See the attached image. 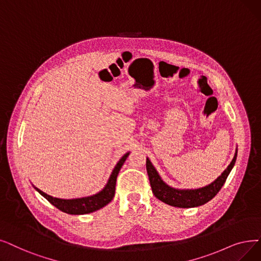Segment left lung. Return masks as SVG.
Listing matches in <instances>:
<instances>
[{
    "instance_id": "8db88e82",
    "label": "left lung",
    "mask_w": 261,
    "mask_h": 261,
    "mask_svg": "<svg viewBox=\"0 0 261 261\" xmlns=\"http://www.w3.org/2000/svg\"><path fill=\"white\" fill-rule=\"evenodd\" d=\"M236 159L237 151L228 167L225 169L217 180L213 181L211 185L197 190H176L168 187L166 184L163 182L160 176H159L148 158L146 160V169L149 177L152 193L158 199L174 207L192 208L203 205V203L208 202L219 193V191L222 189L234 165Z\"/></svg>"
}]
</instances>
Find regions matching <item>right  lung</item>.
Returning a JSON list of instances; mask_svg holds the SVG:
<instances>
[{
	"label": "right lung",
	"mask_w": 261,
	"mask_h": 261,
	"mask_svg": "<svg viewBox=\"0 0 261 261\" xmlns=\"http://www.w3.org/2000/svg\"><path fill=\"white\" fill-rule=\"evenodd\" d=\"M128 155H129V152L124 154L118 161L115 168L113 169L112 175L108 181L107 186L105 187V189L93 196L83 197V198H75V199H61V198L52 197V196L44 193V192H42L41 190H39L35 187L34 188H35L44 198L48 199V201L51 202L54 207H56L65 213L86 214V213L97 211L102 207L107 206L108 203L113 199V197H114L116 179H117L120 168H121L122 164L124 163V161H126Z\"/></svg>",
	"instance_id": "obj_1"
}]
</instances>
